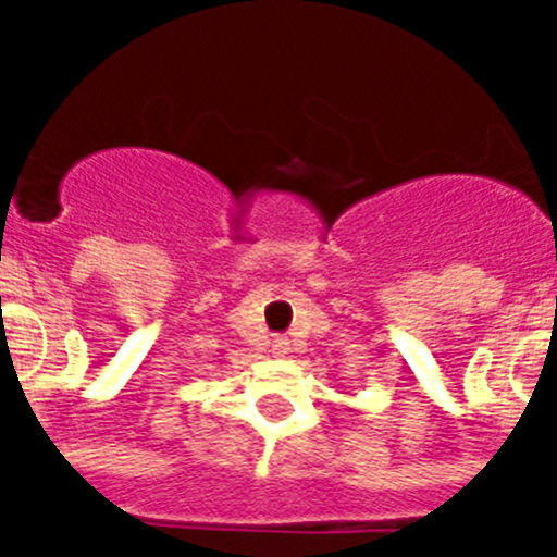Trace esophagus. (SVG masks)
<instances>
[{
	"instance_id": "esophagus-1",
	"label": "esophagus",
	"mask_w": 557,
	"mask_h": 557,
	"mask_svg": "<svg viewBox=\"0 0 557 557\" xmlns=\"http://www.w3.org/2000/svg\"><path fill=\"white\" fill-rule=\"evenodd\" d=\"M273 354H275V357H287V354H289V339L287 337H275L273 339Z\"/></svg>"
}]
</instances>
